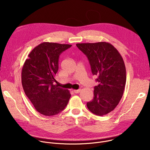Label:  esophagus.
Instances as JSON below:
<instances>
[{"instance_id":"34e87169","label":"esophagus","mask_w":150,"mask_h":150,"mask_svg":"<svg viewBox=\"0 0 150 150\" xmlns=\"http://www.w3.org/2000/svg\"><path fill=\"white\" fill-rule=\"evenodd\" d=\"M73 91H74V93L77 94V93H79L81 91V89H79V90H74Z\"/></svg>"}]
</instances>
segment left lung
Returning <instances> with one entry per match:
<instances>
[{
    "label": "left lung",
    "mask_w": 150,
    "mask_h": 150,
    "mask_svg": "<svg viewBox=\"0 0 150 150\" xmlns=\"http://www.w3.org/2000/svg\"><path fill=\"white\" fill-rule=\"evenodd\" d=\"M78 48L87 56L93 75L98 78L94 98L87 103L90 112L103 116L113 111L123 94L126 74L125 63L117 50L110 43H78Z\"/></svg>",
    "instance_id": "8db88e82"
}]
</instances>
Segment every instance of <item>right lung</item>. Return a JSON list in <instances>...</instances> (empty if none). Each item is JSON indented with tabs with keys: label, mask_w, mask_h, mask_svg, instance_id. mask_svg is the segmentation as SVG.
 Returning a JSON list of instances; mask_svg holds the SVG:
<instances>
[{
	"label": "right lung",
	"mask_w": 150,
	"mask_h": 150,
	"mask_svg": "<svg viewBox=\"0 0 150 150\" xmlns=\"http://www.w3.org/2000/svg\"><path fill=\"white\" fill-rule=\"evenodd\" d=\"M72 45L44 42L29 54L21 73L25 94L36 110L45 116L56 115L64 110L71 97L68 90L54 84L60 54Z\"/></svg>",
	"instance_id": "right-lung-1"
}]
</instances>
